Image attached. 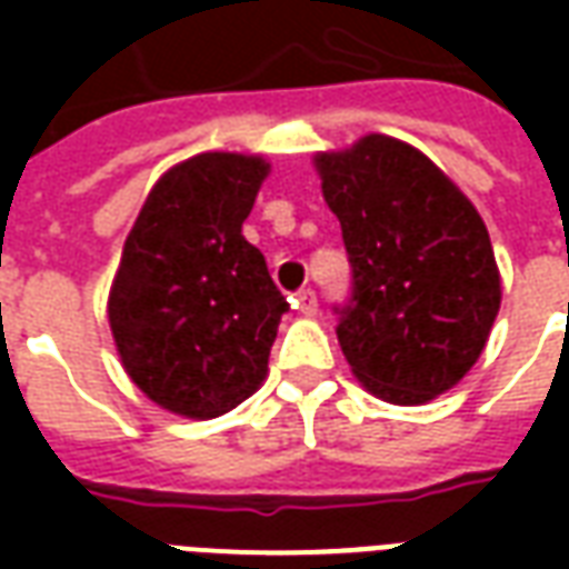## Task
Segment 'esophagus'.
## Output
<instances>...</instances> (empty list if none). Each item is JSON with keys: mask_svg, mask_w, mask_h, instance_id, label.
Segmentation results:
<instances>
[{"mask_svg": "<svg viewBox=\"0 0 569 569\" xmlns=\"http://www.w3.org/2000/svg\"><path fill=\"white\" fill-rule=\"evenodd\" d=\"M296 308L301 310L305 317H313L317 308H320V305H317V292H313V289H301L296 296Z\"/></svg>", "mask_w": 569, "mask_h": 569, "instance_id": "1", "label": "esophagus"}]
</instances>
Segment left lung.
<instances>
[{
    "mask_svg": "<svg viewBox=\"0 0 569 569\" xmlns=\"http://www.w3.org/2000/svg\"><path fill=\"white\" fill-rule=\"evenodd\" d=\"M313 167L353 268V296L335 308L350 371L383 402L423 406L476 366L497 320L488 228L423 151L393 137L320 151Z\"/></svg>",
    "mask_w": 569,
    "mask_h": 569,
    "instance_id": "1",
    "label": "left lung"
}]
</instances>
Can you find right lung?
<instances>
[{"instance_id": "1", "label": "right lung", "mask_w": 569, "mask_h": 569, "mask_svg": "<svg viewBox=\"0 0 569 569\" xmlns=\"http://www.w3.org/2000/svg\"><path fill=\"white\" fill-rule=\"evenodd\" d=\"M271 163L203 151L154 182L109 289L121 366L154 406L219 418L268 375L289 305L243 237Z\"/></svg>"}]
</instances>
